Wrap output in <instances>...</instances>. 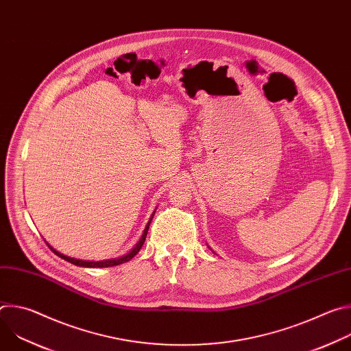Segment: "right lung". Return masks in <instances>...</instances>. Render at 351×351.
Here are the masks:
<instances>
[{
    "label": "right lung",
    "mask_w": 351,
    "mask_h": 351,
    "mask_svg": "<svg viewBox=\"0 0 351 351\" xmlns=\"http://www.w3.org/2000/svg\"><path fill=\"white\" fill-rule=\"evenodd\" d=\"M154 213H156V211H154ZM153 217H154V214H153ZM153 217L149 218V221H148V223H147V226H145V229H144V232H143L141 239H140L138 243L133 247L132 252H129L128 254H125V256H122V257H118V258H111V260H104V261H84V260H77V258H72V257H68V256L61 254L60 252H57V250L53 248L48 243H47V245H48L49 248H51V252H54L58 257H61L62 260H65V261H68V263H71V264H73V265H77V267H84V268H108V267L121 265V264H123V263L130 261V260L140 252L141 245H143L144 241H145V236H147V232H148V226H149V223H152Z\"/></svg>",
    "instance_id": "add662e5"
}]
</instances>
